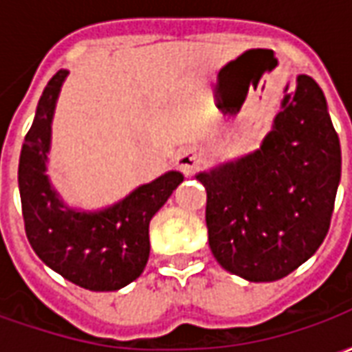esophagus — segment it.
Masks as SVG:
<instances>
[{
    "label": "esophagus",
    "instance_id": "esophagus-1",
    "mask_svg": "<svg viewBox=\"0 0 352 352\" xmlns=\"http://www.w3.org/2000/svg\"><path fill=\"white\" fill-rule=\"evenodd\" d=\"M199 164V156L196 154V151L192 148H183L181 153L177 154V166L181 168L184 175H190L194 173V169L198 168Z\"/></svg>",
    "mask_w": 352,
    "mask_h": 352
}]
</instances>
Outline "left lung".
<instances>
[{"label":"left lung","instance_id":"8db88e82","mask_svg":"<svg viewBox=\"0 0 352 352\" xmlns=\"http://www.w3.org/2000/svg\"><path fill=\"white\" fill-rule=\"evenodd\" d=\"M285 92L260 151L198 175L213 256L252 283L283 279L315 254L341 179L340 138L320 87L300 75Z\"/></svg>","mask_w":352,"mask_h":352}]
</instances>
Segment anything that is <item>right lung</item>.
<instances>
[{"instance_id": "right-lung-1", "label": "right lung", "mask_w": 352, "mask_h": 352, "mask_svg": "<svg viewBox=\"0 0 352 352\" xmlns=\"http://www.w3.org/2000/svg\"><path fill=\"white\" fill-rule=\"evenodd\" d=\"M65 75L67 72L60 69L43 90L20 153L24 228L35 254L62 277L94 292L118 290L145 270L151 252L148 222L184 177L168 171L98 213L65 207L45 175L50 122Z\"/></svg>"}]
</instances>
